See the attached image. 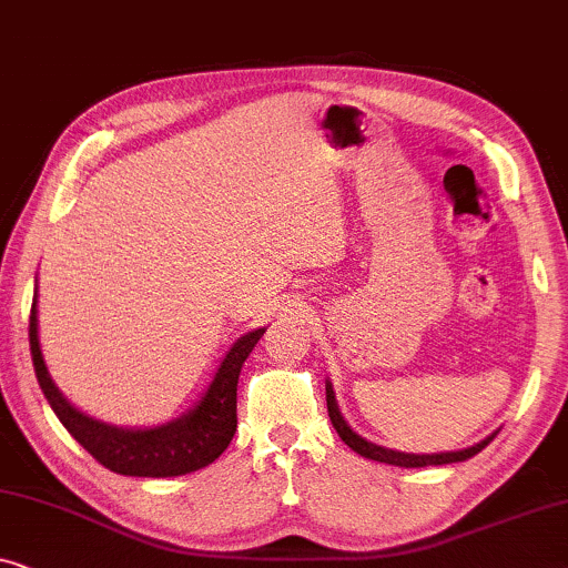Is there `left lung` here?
<instances>
[{
	"label": "left lung",
	"instance_id": "left-lung-1",
	"mask_svg": "<svg viewBox=\"0 0 568 568\" xmlns=\"http://www.w3.org/2000/svg\"><path fill=\"white\" fill-rule=\"evenodd\" d=\"M325 400H328V416L333 426H336L338 437L346 442L348 447L354 449V453H359L362 457H369V460H377V463H387V465H400V468H424V465H447V463H463L468 460V457L478 455L480 449H484L488 442H491L496 434L491 437H486L484 442H478L476 447H468V449H460V453H442V455H406V453H395V449H385V447H377L372 445V442L362 439L359 434L352 432V426L344 422V416H341V410L336 406V398H333V390L331 385L325 383Z\"/></svg>",
	"mask_w": 568,
	"mask_h": 568
}]
</instances>
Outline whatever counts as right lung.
<instances>
[{"instance_id": "obj_1", "label": "right lung", "mask_w": 568, "mask_h": 568, "mask_svg": "<svg viewBox=\"0 0 568 568\" xmlns=\"http://www.w3.org/2000/svg\"><path fill=\"white\" fill-rule=\"evenodd\" d=\"M266 328L247 333L230 348L224 356L220 372L209 385V390L189 416L178 418L173 424L158 426V429H115V426L100 424L95 418L84 416L74 406H69L59 387L49 377L43 364L41 344H38V315L36 300L30 307V356L38 385L49 398L53 414L64 424V429L95 457L108 470L121 476L139 478H170L193 473L204 465L214 463L235 437L237 429V377L243 362Z\"/></svg>"}]
</instances>
